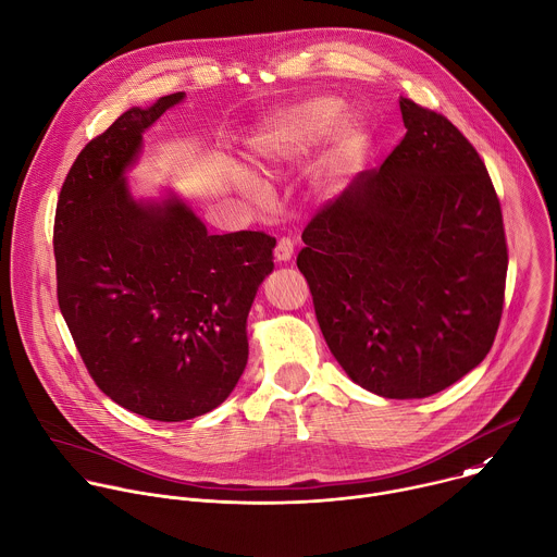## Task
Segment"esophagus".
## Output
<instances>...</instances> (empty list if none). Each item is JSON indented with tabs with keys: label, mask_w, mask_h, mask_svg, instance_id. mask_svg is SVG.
Segmentation results:
<instances>
[{
	"label": "esophagus",
	"mask_w": 557,
	"mask_h": 557,
	"mask_svg": "<svg viewBox=\"0 0 557 557\" xmlns=\"http://www.w3.org/2000/svg\"><path fill=\"white\" fill-rule=\"evenodd\" d=\"M293 253H295V243L290 238H280L277 247H275V258L280 262H290Z\"/></svg>",
	"instance_id": "34e87169"
}]
</instances>
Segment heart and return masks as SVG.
<instances>
[{
	"label": "heart",
	"mask_w": 557,
	"mask_h": 557,
	"mask_svg": "<svg viewBox=\"0 0 557 557\" xmlns=\"http://www.w3.org/2000/svg\"><path fill=\"white\" fill-rule=\"evenodd\" d=\"M343 104L330 96H312L269 113L247 137L249 159L273 172L301 163L325 139L317 159V178L334 183L351 174L364 159L369 131L358 115H341ZM238 188L247 197L262 193L260 181L238 170Z\"/></svg>",
	"instance_id": "obj_1"
}]
</instances>
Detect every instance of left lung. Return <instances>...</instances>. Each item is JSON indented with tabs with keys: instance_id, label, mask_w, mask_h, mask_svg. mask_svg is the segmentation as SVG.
<instances>
[{
	"instance_id": "left-lung-1",
	"label": "left lung",
	"mask_w": 557,
	"mask_h": 557,
	"mask_svg": "<svg viewBox=\"0 0 557 557\" xmlns=\"http://www.w3.org/2000/svg\"><path fill=\"white\" fill-rule=\"evenodd\" d=\"M400 111L405 139L308 223L297 267L345 374L376 396L413 400L455 385L490 351L507 245L474 146L409 98Z\"/></svg>"
}]
</instances>
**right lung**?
<instances>
[{
	"mask_svg": "<svg viewBox=\"0 0 557 557\" xmlns=\"http://www.w3.org/2000/svg\"><path fill=\"white\" fill-rule=\"evenodd\" d=\"M183 98L131 107L91 139L54 221L59 306L91 379L120 407L159 422L210 413L234 392L275 249L262 232L208 234L172 188L159 199L131 190L146 128Z\"/></svg>",
	"mask_w": 557,
	"mask_h": 557,
	"instance_id": "1",
	"label": "right lung"
}]
</instances>
